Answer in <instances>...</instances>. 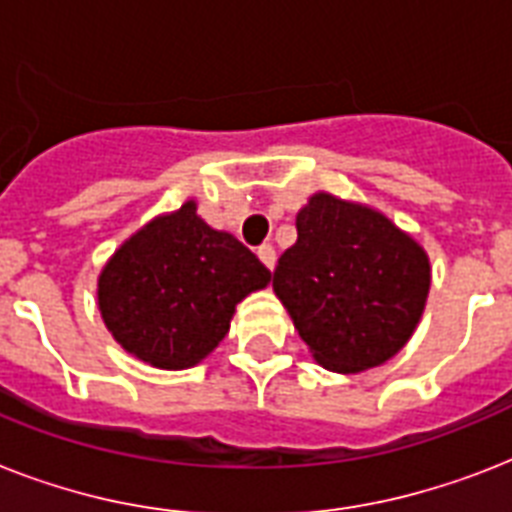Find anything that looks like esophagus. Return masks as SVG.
<instances>
[{"label":"esophagus","mask_w":512,"mask_h":512,"mask_svg":"<svg viewBox=\"0 0 512 512\" xmlns=\"http://www.w3.org/2000/svg\"><path fill=\"white\" fill-rule=\"evenodd\" d=\"M257 257L263 260V265L268 271H273V265H276V249H273L271 244H263V247L257 249Z\"/></svg>","instance_id":"obj_1"}]
</instances>
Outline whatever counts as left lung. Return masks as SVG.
Listing matches in <instances>:
<instances>
[{"label": "left lung", "instance_id": "1", "mask_svg": "<svg viewBox=\"0 0 512 512\" xmlns=\"http://www.w3.org/2000/svg\"><path fill=\"white\" fill-rule=\"evenodd\" d=\"M430 260L388 217L332 193L297 212V241L279 257L273 292L324 369L385 364L420 324Z\"/></svg>", "mask_w": 512, "mask_h": 512}]
</instances>
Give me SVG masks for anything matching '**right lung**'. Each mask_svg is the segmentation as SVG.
<instances>
[{
	"label": "right lung",
	"mask_w": 512,
	"mask_h": 512,
	"mask_svg": "<svg viewBox=\"0 0 512 512\" xmlns=\"http://www.w3.org/2000/svg\"><path fill=\"white\" fill-rule=\"evenodd\" d=\"M271 271L236 236L209 228L185 201L132 233L98 279L108 332L156 369H188L220 345L236 305Z\"/></svg>",
	"instance_id": "right-lung-1"
}]
</instances>
